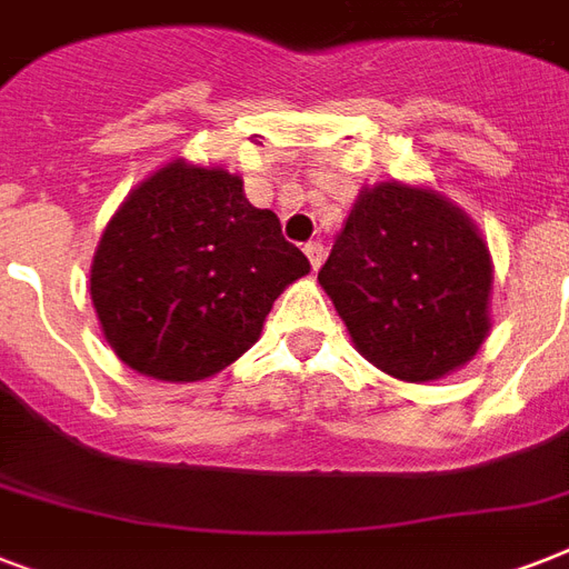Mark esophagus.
Wrapping results in <instances>:
<instances>
[{
  "mask_svg": "<svg viewBox=\"0 0 569 569\" xmlns=\"http://www.w3.org/2000/svg\"><path fill=\"white\" fill-rule=\"evenodd\" d=\"M303 253H307V259H310L312 271H319L321 262H325V253H328V250H325V244H321V241H310V244L303 248Z\"/></svg>",
  "mask_w": 569,
  "mask_h": 569,
  "instance_id": "esophagus-1",
  "label": "esophagus"
}]
</instances>
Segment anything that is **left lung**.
<instances>
[{
    "label": "left lung",
    "mask_w": 569,
    "mask_h": 569,
    "mask_svg": "<svg viewBox=\"0 0 569 569\" xmlns=\"http://www.w3.org/2000/svg\"><path fill=\"white\" fill-rule=\"evenodd\" d=\"M319 283L357 351L407 383L467 366L490 333V250L463 209L422 186L360 191Z\"/></svg>",
    "instance_id": "1"
}]
</instances>
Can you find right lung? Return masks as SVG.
I'll return each instance as SVG.
<instances>
[{
	"label": "right lung",
	"mask_w": 569,
	"mask_h": 569,
	"mask_svg": "<svg viewBox=\"0 0 569 569\" xmlns=\"http://www.w3.org/2000/svg\"><path fill=\"white\" fill-rule=\"evenodd\" d=\"M310 259L280 218L223 168L173 159L120 203L91 266V301L111 351L171 383L218 375L262 333Z\"/></svg>",
	"instance_id": "obj_1"
}]
</instances>
